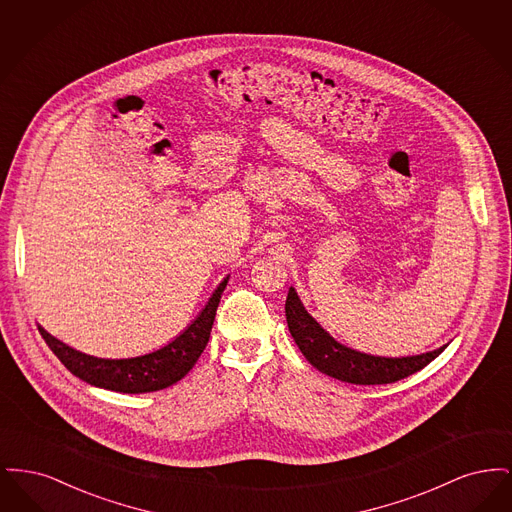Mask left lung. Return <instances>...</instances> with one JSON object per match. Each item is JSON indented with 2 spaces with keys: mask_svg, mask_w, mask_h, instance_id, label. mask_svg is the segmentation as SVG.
<instances>
[{
  "mask_svg": "<svg viewBox=\"0 0 512 512\" xmlns=\"http://www.w3.org/2000/svg\"><path fill=\"white\" fill-rule=\"evenodd\" d=\"M286 318L292 338L305 355V359L320 372L338 378L341 382L361 384V386H374V384H391L401 378H407L420 368L430 365L439 353L447 347H439L436 351L414 355V357H401V359H386V357H372L359 351H353L345 345H340L334 338H330L317 320L311 317L305 307L301 305L299 297L293 288H290L286 299Z\"/></svg>",
  "mask_w": 512,
  "mask_h": 512,
  "instance_id": "8db88e82",
  "label": "left lung"
}]
</instances>
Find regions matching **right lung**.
Listing matches in <instances>:
<instances>
[{
  "label": "right lung",
  "instance_id": "add662e5",
  "mask_svg": "<svg viewBox=\"0 0 512 512\" xmlns=\"http://www.w3.org/2000/svg\"><path fill=\"white\" fill-rule=\"evenodd\" d=\"M228 278L220 284L217 292L209 299L207 307L195 318L194 324L188 326L184 334L165 345L163 349L149 353L136 359H98L74 351L63 341L49 336L44 328H38L42 338L48 343L55 357L67 366L74 376L80 380L105 388V390L121 391V393H147V391L163 390L182 380L195 365L199 355L203 353L207 341L211 338V328L217 315L220 295L226 288Z\"/></svg>",
  "mask_w": 512,
  "mask_h": 512
}]
</instances>
